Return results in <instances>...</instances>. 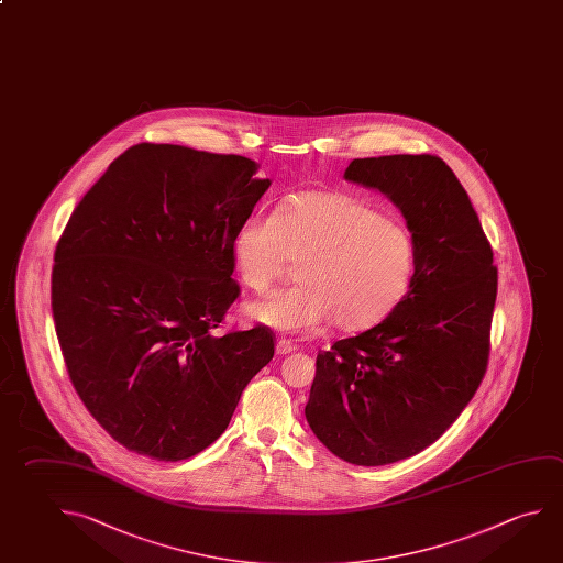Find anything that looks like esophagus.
Returning a JSON list of instances; mask_svg holds the SVG:
<instances>
[{
  "label": "esophagus",
  "mask_w": 563,
  "mask_h": 563,
  "mask_svg": "<svg viewBox=\"0 0 563 563\" xmlns=\"http://www.w3.org/2000/svg\"><path fill=\"white\" fill-rule=\"evenodd\" d=\"M296 344L290 340V338H280L277 342V354L286 355L290 354V352H295Z\"/></svg>",
  "instance_id": "1"
}]
</instances>
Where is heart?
Listing matches in <instances>:
<instances>
[{"instance_id":"heart-1","label":"heart","mask_w":563,"mask_h":563,"mask_svg":"<svg viewBox=\"0 0 563 563\" xmlns=\"http://www.w3.org/2000/svg\"><path fill=\"white\" fill-rule=\"evenodd\" d=\"M231 255L243 285L258 295L298 261L300 285L251 306L263 324L286 332L330 320L345 332L374 328L404 300L415 271L411 231L338 191H305L280 208L251 213Z\"/></svg>"}]
</instances>
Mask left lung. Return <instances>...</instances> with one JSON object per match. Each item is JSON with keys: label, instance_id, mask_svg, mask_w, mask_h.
<instances>
[{"label": "left lung", "instance_id": "8db88e82", "mask_svg": "<svg viewBox=\"0 0 563 563\" xmlns=\"http://www.w3.org/2000/svg\"><path fill=\"white\" fill-rule=\"evenodd\" d=\"M344 178L401 209L413 278L382 324L318 352L305 413L335 456L379 466L421 453L473 399L490 355L498 268L471 199L439 156L357 158Z\"/></svg>", "mask_w": 563, "mask_h": 563}]
</instances>
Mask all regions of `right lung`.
<instances>
[{
  "label": "right lung",
  "mask_w": 563,
  "mask_h": 563,
  "mask_svg": "<svg viewBox=\"0 0 563 563\" xmlns=\"http://www.w3.org/2000/svg\"><path fill=\"white\" fill-rule=\"evenodd\" d=\"M235 154L142 142L80 199L51 306L73 387L107 433L156 461L201 453L275 355L267 325L216 335L238 300L231 243L271 181Z\"/></svg>",
  "instance_id": "add662e5"
}]
</instances>
